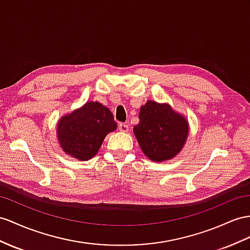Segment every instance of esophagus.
<instances>
[{
  "mask_svg": "<svg viewBox=\"0 0 250 250\" xmlns=\"http://www.w3.org/2000/svg\"><path fill=\"white\" fill-rule=\"evenodd\" d=\"M119 130L121 132H127L129 131V125L124 124V123H121V124H119Z\"/></svg>",
  "mask_w": 250,
  "mask_h": 250,
  "instance_id": "obj_1",
  "label": "esophagus"
}]
</instances>
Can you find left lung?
Listing matches in <instances>:
<instances>
[{"label":"left lung","instance_id":"8db88e82","mask_svg":"<svg viewBox=\"0 0 250 250\" xmlns=\"http://www.w3.org/2000/svg\"><path fill=\"white\" fill-rule=\"evenodd\" d=\"M134 134L146 156L155 162L167 161L182 150L188 136V123L169 105L148 101L140 107Z\"/></svg>","mask_w":250,"mask_h":250}]
</instances>
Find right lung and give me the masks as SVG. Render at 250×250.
<instances>
[{"mask_svg": "<svg viewBox=\"0 0 250 250\" xmlns=\"http://www.w3.org/2000/svg\"><path fill=\"white\" fill-rule=\"evenodd\" d=\"M116 127L112 112L99 102L91 101L60 119L58 139L66 154L88 161L97 153L106 134Z\"/></svg>", "mask_w": 250, "mask_h": 250, "instance_id": "1", "label": "right lung"}]
</instances>
